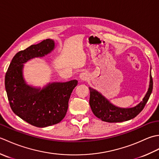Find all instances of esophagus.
<instances>
[{
  "instance_id": "1",
  "label": "esophagus",
  "mask_w": 159,
  "mask_h": 159,
  "mask_svg": "<svg viewBox=\"0 0 159 159\" xmlns=\"http://www.w3.org/2000/svg\"><path fill=\"white\" fill-rule=\"evenodd\" d=\"M79 79L81 81H86L89 79V75L86 72H83L79 75Z\"/></svg>"
}]
</instances>
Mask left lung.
<instances>
[{"mask_svg":"<svg viewBox=\"0 0 159 159\" xmlns=\"http://www.w3.org/2000/svg\"><path fill=\"white\" fill-rule=\"evenodd\" d=\"M153 80L152 77L151 70L150 74V85L143 101L137 106L132 108H120L113 105L103 96L100 92L92 87H89L90 91L89 104L92 112L95 116L107 122H121L133 119L139 114L146 105L152 92Z\"/></svg>","mask_w":159,"mask_h":159,"instance_id":"obj_1","label":"left lung"}]
</instances>
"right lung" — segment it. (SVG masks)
<instances>
[{
	"instance_id": "add662e5",
	"label": "right lung",
	"mask_w": 159,
	"mask_h": 159,
	"mask_svg": "<svg viewBox=\"0 0 159 159\" xmlns=\"http://www.w3.org/2000/svg\"><path fill=\"white\" fill-rule=\"evenodd\" d=\"M55 48V42L46 39L16 54L5 78L10 107L16 115L29 124L43 128L59 123L66 116L68 101L76 80L66 83H49L42 89L30 86L23 78L24 63L42 57Z\"/></svg>"
}]
</instances>
